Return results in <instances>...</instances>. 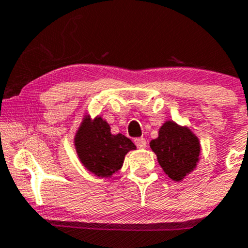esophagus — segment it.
<instances>
[{
	"label": "esophagus",
	"instance_id": "34e87169",
	"mask_svg": "<svg viewBox=\"0 0 248 248\" xmlns=\"http://www.w3.org/2000/svg\"><path fill=\"white\" fill-rule=\"evenodd\" d=\"M134 142H135V144L137 145V148H140V149H143V148L147 147V141H145V139H143V137L135 139Z\"/></svg>",
	"mask_w": 248,
	"mask_h": 248
}]
</instances>
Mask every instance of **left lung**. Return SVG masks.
Masks as SVG:
<instances>
[{"label":"left lung","instance_id":"obj_1","mask_svg":"<svg viewBox=\"0 0 248 248\" xmlns=\"http://www.w3.org/2000/svg\"><path fill=\"white\" fill-rule=\"evenodd\" d=\"M163 172L172 180L181 181L200 161L201 143L188 129L173 121H166L159 129L157 139L150 141Z\"/></svg>","mask_w":248,"mask_h":248}]
</instances>
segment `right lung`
I'll list each match as a JSON object with an SVG mask.
<instances>
[{
    "instance_id": "1",
    "label": "right lung",
    "mask_w": 248,
    "mask_h": 248,
    "mask_svg": "<svg viewBox=\"0 0 248 248\" xmlns=\"http://www.w3.org/2000/svg\"><path fill=\"white\" fill-rule=\"evenodd\" d=\"M74 145L86 170L96 177L111 178L123 166L125 155L136 145L122 134L112 135L111 127L101 116L92 119L86 114L81 122Z\"/></svg>"
}]
</instances>
